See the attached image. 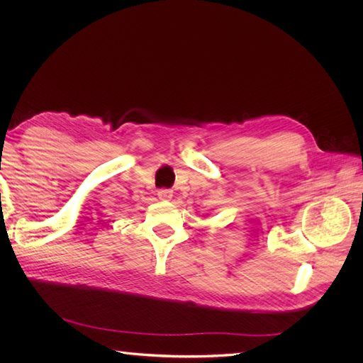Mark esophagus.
<instances>
[{
    "instance_id": "obj_1",
    "label": "esophagus",
    "mask_w": 363,
    "mask_h": 363,
    "mask_svg": "<svg viewBox=\"0 0 363 363\" xmlns=\"http://www.w3.org/2000/svg\"><path fill=\"white\" fill-rule=\"evenodd\" d=\"M157 196H159V200H162V201H169L172 199V191H169V189H159L157 191Z\"/></svg>"
}]
</instances>
